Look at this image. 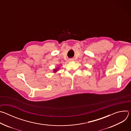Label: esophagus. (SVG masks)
<instances>
[{"mask_svg":"<svg viewBox=\"0 0 131 131\" xmlns=\"http://www.w3.org/2000/svg\"><path fill=\"white\" fill-rule=\"evenodd\" d=\"M73 60L72 59H69V60H68V61H69V62H72V61H73Z\"/></svg>","mask_w":131,"mask_h":131,"instance_id":"1","label":"esophagus"}]
</instances>
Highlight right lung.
Wrapping results in <instances>:
<instances>
[{
  "instance_id": "obj_1",
  "label": "right lung",
  "mask_w": 131,
  "mask_h": 131,
  "mask_svg": "<svg viewBox=\"0 0 131 131\" xmlns=\"http://www.w3.org/2000/svg\"><path fill=\"white\" fill-rule=\"evenodd\" d=\"M57 70H58V69H54V72H57Z\"/></svg>"
}]
</instances>
